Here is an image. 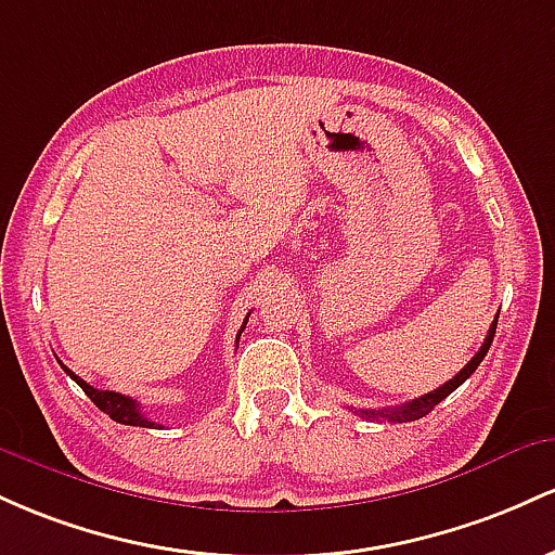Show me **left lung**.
I'll list each match as a JSON object with an SVG mask.
<instances>
[{"label":"left lung","instance_id":"obj_1","mask_svg":"<svg viewBox=\"0 0 555 555\" xmlns=\"http://www.w3.org/2000/svg\"><path fill=\"white\" fill-rule=\"evenodd\" d=\"M495 325H498V317H495L493 325H490V330H488V338H485V344L479 346V351L475 353V357H472L469 364H466L456 377L448 379L446 385H440L438 390H433V393H425L422 398H414V401H409V403H401V406H396V409H377V412H372V409H361V414L370 416V420H390V422H412V420H420V416L429 414L435 406H438L440 401H443L446 396H451L453 390H456L459 385L464 383V379L472 377V372L477 370L479 361L485 359V353H488L490 344H493Z\"/></svg>","mask_w":555,"mask_h":555}]
</instances>
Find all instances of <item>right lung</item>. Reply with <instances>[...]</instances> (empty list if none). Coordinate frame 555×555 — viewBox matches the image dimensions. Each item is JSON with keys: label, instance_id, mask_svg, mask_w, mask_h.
I'll use <instances>...</instances> for the list:
<instances>
[{"label": "right lung", "instance_id": "1", "mask_svg": "<svg viewBox=\"0 0 555 555\" xmlns=\"http://www.w3.org/2000/svg\"><path fill=\"white\" fill-rule=\"evenodd\" d=\"M246 322H248V320H246ZM246 322H244V327H246ZM244 327H241V333H244ZM241 333H238V338H241ZM62 370H65L67 375L76 379L80 388H83V393L89 396L91 401L96 403V406L102 409L104 414H109L115 422H120V425H130V427H157V422H152V420H146V416H143L141 406H139V403H135L130 396L115 393V390H99V388H93V385L86 383V379H80V377L76 375V372L67 370L65 364H62Z\"/></svg>", "mask_w": 555, "mask_h": 555}]
</instances>
